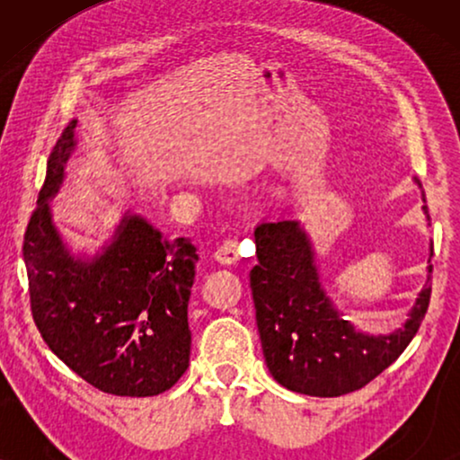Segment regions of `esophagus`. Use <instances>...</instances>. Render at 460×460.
<instances>
[{"mask_svg": "<svg viewBox=\"0 0 460 460\" xmlns=\"http://www.w3.org/2000/svg\"><path fill=\"white\" fill-rule=\"evenodd\" d=\"M216 260L222 261V263H236L241 260V243H238L236 236L228 238V241H224L219 244L217 251H216Z\"/></svg>", "mask_w": 460, "mask_h": 460, "instance_id": "esophagus-1", "label": "esophagus"}]
</instances>
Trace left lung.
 <instances>
[{"mask_svg":"<svg viewBox=\"0 0 460 460\" xmlns=\"http://www.w3.org/2000/svg\"><path fill=\"white\" fill-rule=\"evenodd\" d=\"M255 247L251 293L263 358L274 379L291 392L337 398L364 387L398 360L429 307L431 266L404 326L389 335H367L343 320L326 295L312 243L299 222H261Z\"/></svg>","mask_w":460,"mask_h":460,"instance_id":"left-lung-1","label":"left lung"}]
</instances>
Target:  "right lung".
<instances>
[{
	"label": "right lung",
	"mask_w": 460,
	"mask_h": 460,
	"mask_svg": "<svg viewBox=\"0 0 460 460\" xmlns=\"http://www.w3.org/2000/svg\"><path fill=\"white\" fill-rule=\"evenodd\" d=\"M77 121L62 131L24 232L33 320L48 348L100 392L129 398L173 387L190 360L188 299L199 255L188 238L165 241L142 216H123L92 260L71 255L48 199L65 180Z\"/></svg>",
	"instance_id": "add662e5"
}]
</instances>
